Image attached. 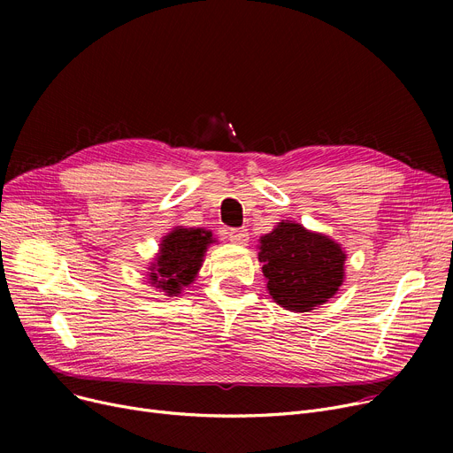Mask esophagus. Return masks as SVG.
I'll return each mask as SVG.
<instances>
[{
  "label": "esophagus",
  "mask_w": 453,
  "mask_h": 453,
  "mask_svg": "<svg viewBox=\"0 0 453 453\" xmlns=\"http://www.w3.org/2000/svg\"><path fill=\"white\" fill-rule=\"evenodd\" d=\"M224 234H226V239L233 244H242L244 246L250 241L248 229H244V227H226Z\"/></svg>",
  "instance_id": "1"
}]
</instances>
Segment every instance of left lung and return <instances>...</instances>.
Masks as SVG:
<instances>
[{
	"mask_svg": "<svg viewBox=\"0 0 453 453\" xmlns=\"http://www.w3.org/2000/svg\"><path fill=\"white\" fill-rule=\"evenodd\" d=\"M258 250L270 296L287 311H312L342 287L345 253L325 234L279 222L272 233L260 236Z\"/></svg>",
	"mask_w": 453,
	"mask_h": 453,
	"instance_id": "obj_1",
	"label": "left lung"
}]
</instances>
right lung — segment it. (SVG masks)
I'll return each mask as SVG.
<instances>
[{
    "instance_id": "1",
    "label": "right lung",
    "mask_w": 453,
    "mask_h": 453,
    "mask_svg": "<svg viewBox=\"0 0 453 453\" xmlns=\"http://www.w3.org/2000/svg\"><path fill=\"white\" fill-rule=\"evenodd\" d=\"M211 231L176 227L161 242L157 263L150 268V280L166 296H176L195 280L207 246L212 242Z\"/></svg>"
}]
</instances>
